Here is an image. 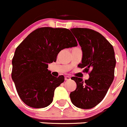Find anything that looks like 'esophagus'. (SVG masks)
<instances>
[{
	"label": "esophagus",
	"instance_id": "34e87169",
	"mask_svg": "<svg viewBox=\"0 0 127 127\" xmlns=\"http://www.w3.org/2000/svg\"><path fill=\"white\" fill-rule=\"evenodd\" d=\"M64 79H65V80H66V81L70 80V77H69V76H66V77H65V78H64Z\"/></svg>",
	"mask_w": 127,
	"mask_h": 127
}]
</instances>
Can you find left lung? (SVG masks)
I'll return each instance as SVG.
<instances>
[{
    "instance_id": "left-lung-1",
    "label": "left lung",
    "mask_w": 127,
    "mask_h": 127,
    "mask_svg": "<svg viewBox=\"0 0 127 127\" xmlns=\"http://www.w3.org/2000/svg\"><path fill=\"white\" fill-rule=\"evenodd\" d=\"M79 42L83 52L78 67L89 73V78L83 81L76 77L71 79L77 88L70 94L71 102L77 107L91 109L98 105L106 95L114 77L116 58L113 47L98 32L86 28L70 29Z\"/></svg>"
}]
</instances>
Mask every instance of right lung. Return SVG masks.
I'll use <instances>...</instances> for the list:
<instances>
[{"instance_id": "1", "label": "right lung", "mask_w": 127, "mask_h": 127, "mask_svg": "<svg viewBox=\"0 0 127 127\" xmlns=\"http://www.w3.org/2000/svg\"><path fill=\"white\" fill-rule=\"evenodd\" d=\"M77 45L69 29L52 27L36 29L19 45L12 60L11 77L24 103L41 108L52 102L55 89L64 77L52 75L48 64L57 61L61 50Z\"/></svg>"}]
</instances>
